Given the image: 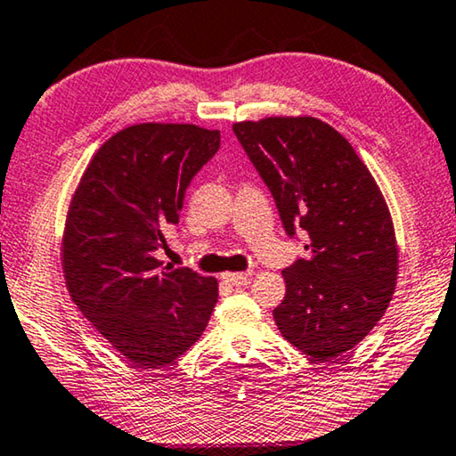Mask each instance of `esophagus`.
<instances>
[{
    "label": "esophagus",
    "mask_w": 456,
    "mask_h": 456,
    "mask_svg": "<svg viewBox=\"0 0 456 456\" xmlns=\"http://www.w3.org/2000/svg\"><path fill=\"white\" fill-rule=\"evenodd\" d=\"M248 277H250V273H226L222 279L230 285H244L248 281Z\"/></svg>",
    "instance_id": "34e87169"
}]
</instances>
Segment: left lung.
Returning a JSON list of instances; mask_svg holds the SVG:
<instances>
[{"mask_svg": "<svg viewBox=\"0 0 456 456\" xmlns=\"http://www.w3.org/2000/svg\"><path fill=\"white\" fill-rule=\"evenodd\" d=\"M232 130L287 236L307 234L310 256L283 269L275 324L304 354L336 359L373 330L394 296L397 244L387 204L348 140L318 118H265Z\"/></svg>", "mask_w": 456, "mask_h": 456, "instance_id": "8db88e82", "label": "left lung"}]
</instances>
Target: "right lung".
Masks as SVG:
<instances>
[{
	"label": "right lung",
	"instance_id": "1",
	"mask_svg": "<svg viewBox=\"0 0 456 456\" xmlns=\"http://www.w3.org/2000/svg\"><path fill=\"white\" fill-rule=\"evenodd\" d=\"M220 149L193 124H136L91 159L69 208L62 271L95 330L142 369L173 362L200 338L218 281L157 258L179 224L185 189Z\"/></svg>",
	"mask_w": 456,
	"mask_h": 456
}]
</instances>
